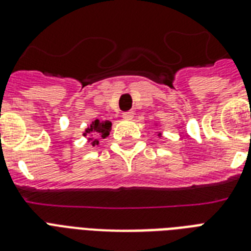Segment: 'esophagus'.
I'll use <instances>...</instances> for the list:
<instances>
[{
    "mask_svg": "<svg viewBox=\"0 0 251 251\" xmlns=\"http://www.w3.org/2000/svg\"><path fill=\"white\" fill-rule=\"evenodd\" d=\"M122 117H124V120H131V118L134 117V112H131V110H129V112H125V113H122Z\"/></svg>",
    "mask_w": 251,
    "mask_h": 251,
    "instance_id": "obj_1",
    "label": "esophagus"
}]
</instances>
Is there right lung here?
<instances>
[{
    "instance_id": "1",
    "label": "right lung",
    "mask_w": 251,
    "mask_h": 251,
    "mask_svg": "<svg viewBox=\"0 0 251 251\" xmlns=\"http://www.w3.org/2000/svg\"><path fill=\"white\" fill-rule=\"evenodd\" d=\"M110 127H112V122L109 121H100V120H95L88 129L86 130V133L83 135H87V134H92L95 133V135H100L101 138H106L109 135ZM92 137V135H91ZM91 145H99L98 139H94V138H90Z\"/></svg>"
}]
</instances>
